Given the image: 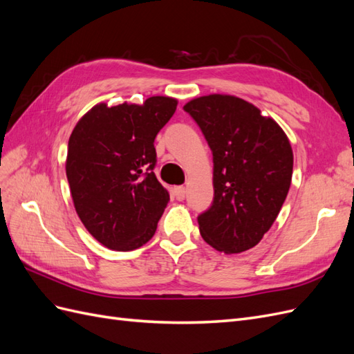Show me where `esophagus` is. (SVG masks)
<instances>
[{
  "mask_svg": "<svg viewBox=\"0 0 354 354\" xmlns=\"http://www.w3.org/2000/svg\"><path fill=\"white\" fill-rule=\"evenodd\" d=\"M173 194L176 196V199L178 201H183L186 198V187L185 186H176L173 189Z\"/></svg>",
  "mask_w": 354,
  "mask_h": 354,
  "instance_id": "obj_1",
  "label": "esophagus"
}]
</instances>
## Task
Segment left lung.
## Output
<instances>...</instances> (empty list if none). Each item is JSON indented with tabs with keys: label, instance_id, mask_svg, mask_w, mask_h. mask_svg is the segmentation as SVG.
Segmentation results:
<instances>
[{
	"label": "left lung",
	"instance_id": "obj_1",
	"mask_svg": "<svg viewBox=\"0 0 354 354\" xmlns=\"http://www.w3.org/2000/svg\"><path fill=\"white\" fill-rule=\"evenodd\" d=\"M183 109L212 152L214 201L198 217L201 236L224 254L251 250L272 227L291 186V143L273 118L236 95H202Z\"/></svg>",
	"mask_w": 354,
	"mask_h": 354
}]
</instances>
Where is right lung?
Wrapping results in <instances>:
<instances>
[{
    "label": "right lung",
    "mask_w": 354,
    "mask_h": 354,
    "mask_svg": "<svg viewBox=\"0 0 354 354\" xmlns=\"http://www.w3.org/2000/svg\"><path fill=\"white\" fill-rule=\"evenodd\" d=\"M177 100L153 95L143 104H95L75 125L66 176L82 224L115 251H133L152 239L169 201L159 183L155 137Z\"/></svg>",
    "instance_id": "1"
}]
</instances>
